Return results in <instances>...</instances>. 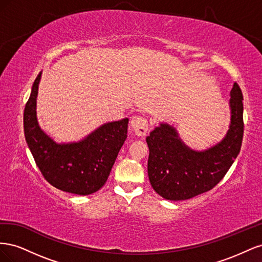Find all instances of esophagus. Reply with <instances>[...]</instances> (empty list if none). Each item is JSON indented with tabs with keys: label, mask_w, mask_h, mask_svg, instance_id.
<instances>
[{
	"label": "esophagus",
	"mask_w": 262,
	"mask_h": 262,
	"mask_svg": "<svg viewBox=\"0 0 262 262\" xmlns=\"http://www.w3.org/2000/svg\"><path fill=\"white\" fill-rule=\"evenodd\" d=\"M131 128L134 130L138 137H143L148 130V123L145 118L141 116H134L131 119Z\"/></svg>",
	"instance_id": "1"
}]
</instances>
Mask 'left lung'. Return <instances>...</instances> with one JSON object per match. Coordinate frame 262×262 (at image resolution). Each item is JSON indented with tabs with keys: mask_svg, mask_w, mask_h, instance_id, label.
Returning a JSON list of instances; mask_svg holds the SVG:
<instances>
[{
	"mask_svg": "<svg viewBox=\"0 0 262 262\" xmlns=\"http://www.w3.org/2000/svg\"><path fill=\"white\" fill-rule=\"evenodd\" d=\"M229 96L231 122L225 137L213 146L202 150L191 148L167 122H161L146 138L149 182L164 199L188 200L207 192L231 168L239 154L244 134L243 94L237 83Z\"/></svg>",
	"mask_w": 262,
	"mask_h": 262,
	"instance_id": "obj_1",
	"label": "left lung"
}]
</instances>
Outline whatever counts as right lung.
<instances>
[{
  "label": "right lung",
  "mask_w": 262,
  "mask_h": 262,
  "mask_svg": "<svg viewBox=\"0 0 262 262\" xmlns=\"http://www.w3.org/2000/svg\"><path fill=\"white\" fill-rule=\"evenodd\" d=\"M41 72L24 110L26 143L45 179L69 193L92 194L106 184L128 133L129 119L101 124L77 142L57 143L39 125L37 96Z\"/></svg>",
  "instance_id": "right-lung-1"
}]
</instances>
